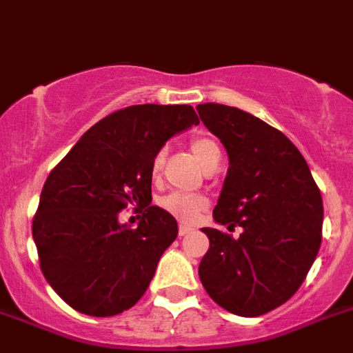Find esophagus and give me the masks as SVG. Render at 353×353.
<instances>
[{
    "mask_svg": "<svg viewBox=\"0 0 353 353\" xmlns=\"http://www.w3.org/2000/svg\"><path fill=\"white\" fill-rule=\"evenodd\" d=\"M192 231H194V228H190V225H186V223H181L179 225V236H186Z\"/></svg>",
    "mask_w": 353,
    "mask_h": 353,
    "instance_id": "obj_1",
    "label": "esophagus"
}]
</instances>
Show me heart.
<instances>
[{
  "label": "heart",
  "instance_id": "heart-1",
  "mask_svg": "<svg viewBox=\"0 0 353 353\" xmlns=\"http://www.w3.org/2000/svg\"><path fill=\"white\" fill-rule=\"evenodd\" d=\"M192 152H194L195 158L199 159V163L204 167L208 159H210L214 152H219V147H216V143L210 139H197L192 142ZM163 161L165 151H159L158 154L154 156V159H152V174H154V176L161 170ZM159 206L163 208L165 211H168L170 214H174V216L179 219L181 222H192V220L208 206V201L199 194L172 192V194H167L159 199Z\"/></svg>",
  "mask_w": 353,
  "mask_h": 353
}]
</instances>
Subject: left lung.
I'll return each mask as SVG.
<instances>
[{
    "label": "left lung",
    "mask_w": 353,
    "mask_h": 353,
    "mask_svg": "<svg viewBox=\"0 0 353 353\" xmlns=\"http://www.w3.org/2000/svg\"><path fill=\"white\" fill-rule=\"evenodd\" d=\"M197 112L229 158L213 219L229 231L243 229L232 238L202 228L210 249L199 277L220 307L261 316L295 295L316 259L321 194L307 161L284 133L225 104H199Z\"/></svg>",
    "instance_id": "left-lung-1"
}]
</instances>
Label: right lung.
<instances>
[{"label": "right lung", "mask_w": 353, "mask_h": 353, "mask_svg": "<svg viewBox=\"0 0 353 353\" xmlns=\"http://www.w3.org/2000/svg\"><path fill=\"white\" fill-rule=\"evenodd\" d=\"M199 124L190 104L119 110L76 142L44 183L33 241L49 286L88 316L133 307L177 238V222L152 206V159L168 140ZM139 205L133 230L118 213Z\"/></svg>", "instance_id": "right-lung-1"}]
</instances>
